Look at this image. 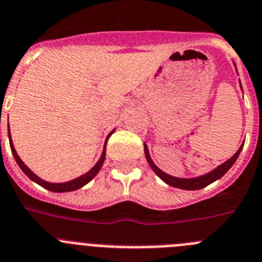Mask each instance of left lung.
Segmentation results:
<instances>
[{
  "instance_id": "obj_1",
  "label": "left lung",
  "mask_w": 262,
  "mask_h": 262,
  "mask_svg": "<svg viewBox=\"0 0 262 262\" xmlns=\"http://www.w3.org/2000/svg\"><path fill=\"white\" fill-rule=\"evenodd\" d=\"M241 87H242V84H241ZM243 145L244 144H242L241 148L236 150V153H235V155L232 156L230 160H227L226 162H224L222 165H220L218 167H215L214 170H212V171L208 172V174H204V175H201V177H196V178H177V177H171V175L166 174V172H164L161 169H158V167L156 166L155 162H153L152 158H150L149 149H148V147L145 145V144H144V153H145V158H147L149 166L152 167L153 171H155L156 174H157L158 177H160V178L165 182V183L169 184V186H171V187H175V188L195 191V189H201V188H204V187L209 186L210 183H213V182H215V181H218L220 178H222V177H224V175L229 171L230 167L235 164V161L237 160V157H239V155H241L242 149H243Z\"/></svg>"
}]
</instances>
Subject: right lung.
I'll return each instance as SVG.
<instances>
[{
	"instance_id": "1",
	"label": "right lung",
	"mask_w": 262,
	"mask_h": 262,
	"mask_svg": "<svg viewBox=\"0 0 262 262\" xmlns=\"http://www.w3.org/2000/svg\"><path fill=\"white\" fill-rule=\"evenodd\" d=\"M7 128H9L7 134H9V141H10L11 153H13L14 158H15V161H16V164L19 165V167L21 169V171L25 172V174L27 175L31 181L35 182V183H37V184H40V186L44 187L45 189H49V191H52V192H71V191H75V189L81 188V187H84L87 183H90V182L95 178L96 175H97V172L100 171V169L102 167V165H104L105 155H106V141H105V145H104V149H102L101 157H100V160L96 162V165L90 170V171H87L85 174H83L81 177H79V178L73 179V181H69V182H63V183H52V182H47V181H44V179L40 178V177H37V175H36L35 172H33L32 170H31L30 167H28L27 165H26L25 162L20 160V157H19L18 153H16L15 148H14L13 139H11V135H10V127H7ZM114 131H115V128L113 129L109 135H107L106 140L109 139V136L112 135Z\"/></svg>"
}]
</instances>
